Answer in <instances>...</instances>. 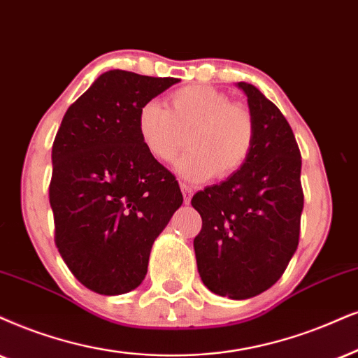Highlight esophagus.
Returning <instances> with one entry per match:
<instances>
[{
	"label": "esophagus",
	"mask_w": 358,
	"mask_h": 358,
	"mask_svg": "<svg viewBox=\"0 0 358 358\" xmlns=\"http://www.w3.org/2000/svg\"><path fill=\"white\" fill-rule=\"evenodd\" d=\"M180 188H182V192H183L185 203H189V200H192V194H193V188L189 187L188 183H180Z\"/></svg>",
	"instance_id": "obj_1"
}]
</instances>
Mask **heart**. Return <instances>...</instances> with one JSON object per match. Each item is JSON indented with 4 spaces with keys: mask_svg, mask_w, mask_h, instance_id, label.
I'll use <instances>...</instances> for the list:
<instances>
[{
    "mask_svg": "<svg viewBox=\"0 0 358 358\" xmlns=\"http://www.w3.org/2000/svg\"><path fill=\"white\" fill-rule=\"evenodd\" d=\"M137 132L145 150L158 162H170L188 138V152L176 170L193 182L213 175L224 180L248 164L256 145L252 112L223 90L210 85H187L169 97V108L155 101L143 103Z\"/></svg>",
    "mask_w": 358,
    "mask_h": 358,
    "instance_id": "heart-1",
    "label": "heart"
}]
</instances>
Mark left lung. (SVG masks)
Instances as JSON below:
<instances>
[{"mask_svg":"<svg viewBox=\"0 0 358 358\" xmlns=\"http://www.w3.org/2000/svg\"><path fill=\"white\" fill-rule=\"evenodd\" d=\"M256 120L248 164L192 198L201 216L198 273L211 292L250 299L279 280L299 244L304 193L301 150L282 112L252 84L238 83Z\"/></svg>","mask_w":358,"mask_h":358,"instance_id":"1","label":"left lung"}]
</instances>
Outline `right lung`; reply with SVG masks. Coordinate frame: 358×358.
<instances>
[{
  "label": "right lung",
  "mask_w": 358,
  "mask_h": 358,
  "mask_svg": "<svg viewBox=\"0 0 358 358\" xmlns=\"http://www.w3.org/2000/svg\"><path fill=\"white\" fill-rule=\"evenodd\" d=\"M178 83L114 69L67 108L52 143L54 241L76 279L119 296L145 279L152 244L183 194L140 142L143 103Z\"/></svg>",
  "instance_id": "obj_1"
}]
</instances>
